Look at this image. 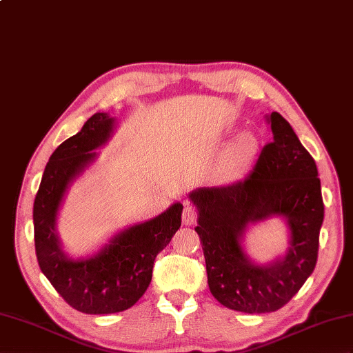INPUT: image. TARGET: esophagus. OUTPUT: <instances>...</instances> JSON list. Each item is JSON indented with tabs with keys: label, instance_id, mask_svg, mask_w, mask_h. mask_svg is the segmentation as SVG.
<instances>
[{
	"label": "esophagus",
	"instance_id": "1",
	"mask_svg": "<svg viewBox=\"0 0 353 353\" xmlns=\"http://www.w3.org/2000/svg\"><path fill=\"white\" fill-rule=\"evenodd\" d=\"M197 220V211L193 208V206H185L183 211V221L185 226H192L193 223Z\"/></svg>",
	"mask_w": 353,
	"mask_h": 353
}]
</instances>
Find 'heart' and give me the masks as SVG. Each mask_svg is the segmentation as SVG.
Returning <instances> with one entry per match:
<instances>
[{"instance_id": "obj_1", "label": "heart", "mask_w": 353, "mask_h": 353, "mask_svg": "<svg viewBox=\"0 0 353 353\" xmlns=\"http://www.w3.org/2000/svg\"><path fill=\"white\" fill-rule=\"evenodd\" d=\"M257 151V139L253 133H243L232 145L228 154L226 176L235 178L248 166Z\"/></svg>"}]
</instances>
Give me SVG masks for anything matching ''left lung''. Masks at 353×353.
Wrapping results in <instances>:
<instances>
[{
	"instance_id": "obj_1",
	"label": "left lung",
	"mask_w": 353,
	"mask_h": 353,
	"mask_svg": "<svg viewBox=\"0 0 353 353\" xmlns=\"http://www.w3.org/2000/svg\"><path fill=\"white\" fill-rule=\"evenodd\" d=\"M272 141L243 179L190 193L197 206L212 296L230 310L271 313L288 304L313 272L323 221L321 179L314 159L279 112L268 117ZM272 215L287 219L291 247L283 260L256 265L241 247L248 222Z\"/></svg>"
}]
</instances>
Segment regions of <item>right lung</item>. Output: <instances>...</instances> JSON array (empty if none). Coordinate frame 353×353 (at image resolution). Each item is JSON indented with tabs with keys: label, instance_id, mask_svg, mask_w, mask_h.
I'll list each match as a JSON object with an SVG mask.
<instances>
[{
	"label": "right lung",
	"instance_id": "obj_1",
	"mask_svg": "<svg viewBox=\"0 0 353 353\" xmlns=\"http://www.w3.org/2000/svg\"><path fill=\"white\" fill-rule=\"evenodd\" d=\"M114 130V118L94 114L82 130L50 156L34 199V243L41 272L74 310L87 314L124 312L137 303L152 279L154 261L181 226L183 205L118 234L90 259H70L57 235V214L68 184L96 159Z\"/></svg>",
	"mask_w": 353,
	"mask_h": 353
}]
</instances>
